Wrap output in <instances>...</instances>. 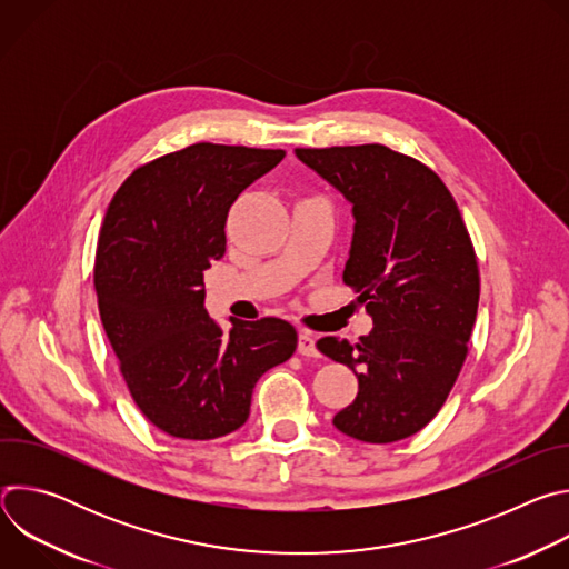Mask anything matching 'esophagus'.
Wrapping results in <instances>:
<instances>
[{
  "mask_svg": "<svg viewBox=\"0 0 569 569\" xmlns=\"http://www.w3.org/2000/svg\"><path fill=\"white\" fill-rule=\"evenodd\" d=\"M297 351H299L301 356H308V358H317V356H319L317 345H315V336H312L310 331H299Z\"/></svg>",
  "mask_w": 569,
  "mask_h": 569,
  "instance_id": "34e87169",
  "label": "esophagus"
}]
</instances>
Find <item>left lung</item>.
Segmentation results:
<instances>
[{"instance_id":"left-lung-1","label":"left lung","mask_w":569,"mask_h":569,"mask_svg":"<svg viewBox=\"0 0 569 569\" xmlns=\"http://www.w3.org/2000/svg\"><path fill=\"white\" fill-rule=\"evenodd\" d=\"M295 154L351 204L342 279L373 319L358 345L317 342L358 376L333 426L365 443L408 439L437 417L466 360L479 303L468 229L439 176L408 154L380 143Z\"/></svg>"}]
</instances>
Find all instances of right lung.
<instances>
[{
    "instance_id": "obj_1",
    "label": "right lung",
    "mask_w": 569,
    "mask_h": 569,
    "mask_svg": "<svg viewBox=\"0 0 569 569\" xmlns=\"http://www.w3.org/2000/svg\"><path fill=\"white\" fill-rule=\"evenodd\" d=\"M283 157L193 143L139 167L108 207L94 266L101 321L137 408L171 437L238 430L259 378L297 349L295 327L277 317L222 331L202 277L224 254L229 207Z\"/></svg>"
}]
</instances>
